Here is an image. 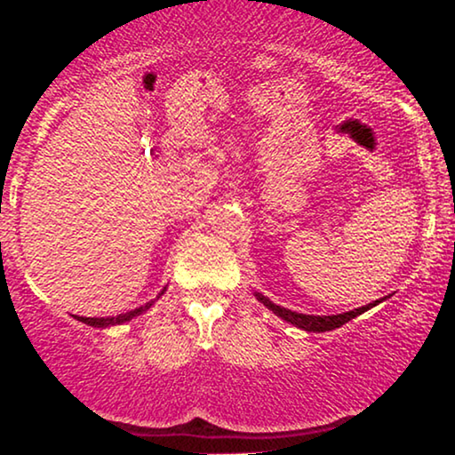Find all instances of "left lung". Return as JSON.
Wrapping results in <instances>:
<instances>
[{
  "mask_svg": "<svg viewBox=\"0 0 455 455\" xmlns=\"http://www.w3.org/2000/svg\"><path fill=\"white\" fill-rule=\"evenodd\" d=\"M259 299L263 301L265 306L269 307L274 315H278L280 318H284V321H289L291 325L295 327H301L306 329V331H331V329L336 327H342L344 323H348L351 318L359 316L362 312L370 310L372 306H377L379 301H374V304H368V306H362L357 307V310H351V312H344V315H331V316H312V315H299V312H293V310H286V307H280L275 304H271L267 297L259 295Z\"/></svg>",
  "mask_w": 455,
  "mask_h": 455,
  "instance_id": "8db88e82",
  "label": "left lung"
}]
</instances>
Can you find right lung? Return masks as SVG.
<instances>
[{
    "label": "right lung",
    "mask_w": 455,
    "mask_h": 455,
    "mask_svg": "<svg viewBox=\"0 0 455 455\" xmlns=\"http://www.w3.org/2000/svg\"><path fill=\"white\" fill-rule=\"evenodd\" d=\"M149 306H151V304H148V306H140V307H137V310H132V312H126V315H117V316H98V318H90V316H78V321L87 323V325H92V327H108V325H119V323H126V321H130V318L139 316L140 312H143V310H148Z\"/></svg>",
    "instance_id": "right-lung-1"
}]
</instances>
